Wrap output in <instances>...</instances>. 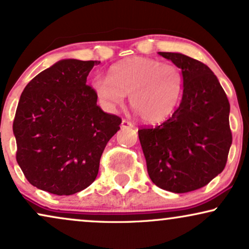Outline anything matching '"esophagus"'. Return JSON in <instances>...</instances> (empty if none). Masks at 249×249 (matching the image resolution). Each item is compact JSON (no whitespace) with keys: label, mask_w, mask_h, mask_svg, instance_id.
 Returning <instances> with one entry per match:
<instances>
[{"label":"esophagus","mask_w":249,"mask_h":249,"mask_svg":"<svg viewBox=\"0 0 249 249\" xmlns=\"http://www.w3.org/2000/svg\"><path fill=\"white\" fill-rule=\"evenodd\" d=\"M121 127H122V128H133L134 124H131L130 121H128V120H122Z\"/></svg>","instance_id":"34e87169"}]
</instances>
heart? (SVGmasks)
<instances>
[{"label":"heart","instance_id":"heart-1","mask_svg":"<svg viewBox=\"0 0 249 249\" xmlns=\"http://www.w3.org/2000/svg\"><path fill=\"white\" fill-rule=\"evenodd\" d=\"M179 67L159 60L133 56L110 67L108 77H96L92 90L107 109L121 106L129 94L130 106L145 124H161L174 112L182 92Z\"/></svg>","mask_w":249,"mask_h":249}]
</instances>
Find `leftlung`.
Here are the masks:
<instances>
[{
	"instance_id": "1",
	"label": "left lung",
	"mask_w": 249,
	"mask_h": 249,
	"mask_svg": "<svg viewBox=\"0 0 249 249\" xmlns=\"http://www.w3.org/2000/svg\"><path fill=\"white\" fill-rule=\"evenodd\" d=\"M158 54L181 69L182 100L170 119L141 128L139 137L152 182L181 194L208 185L225 167L232 144L230 103L204 63L180 53Z\"/></svg>"
}]
</instances>
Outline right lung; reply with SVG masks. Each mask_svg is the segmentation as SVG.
Returning <instances> with one entry per match:
<instances>
[{"label":"right lung","instance_id":"right-lung-1","mask_svg":"<svg viewBox=\"0 0 249 249\" xmlns=\"http://www.w3.org/2000/svg\"><path fill=\"white\" fill-rule=\"evenodd\" d=\"M100 61L61 60L24 89L16 115V159L27 181L72 195L96 180L106 144L121 118L105 113L87 77Z\"/></svg>","mask_w":249,"mask_h":249}]
</instances>
